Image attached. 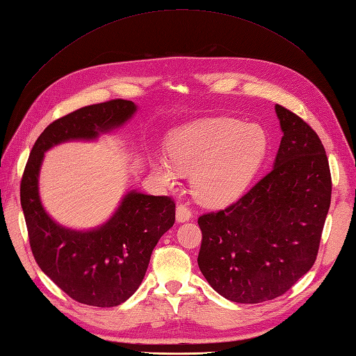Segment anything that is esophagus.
Instances as JSON below:
<instances>
[{
    "label": "esophagus",
    "instance_id": "esophagus-1",
    "mask_svg": "<svg viewBox=\"0 0 356 356\" xmlns=\"http://www.w3.org/2000/svg\"><path fill=\"white\" fill-rule=\"evenodd\" d=\"M191 218V209L184 203H179L177 207V221L178 222H186Z\"/></svg>",
    "mask_w": 356,
    "mask_h": 356
}]
</instances>
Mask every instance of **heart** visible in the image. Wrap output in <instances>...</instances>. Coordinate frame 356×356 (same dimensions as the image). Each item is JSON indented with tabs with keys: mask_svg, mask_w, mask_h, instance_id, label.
Returning a JSON list of instances; mask_svg holds the SVG:
<instances>
[{
	"mask_svg": "<svg viewBox=\"0 0 356 356\" xmlns=\"http://www.w3.org/2000/svg\"><path fill=\"white\" fill-rule=\"evenodd\" d=\"M268 149L258 124L238 118H204L181 127L168 145L169 156H156L152 166L165 184H175L181 172H193L195 196L211 207L238 199L250 187Z\"/></svg>",
	"mask_w": 356,
	"mask_h": 356,
	"instance_id": "1",
	"label": "heart"
}]
</instances>
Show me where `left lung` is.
Masks as SVG:
<instances>
[{
  "label": "left lung",
  "instance_id": "obj_1",
  "mask_svg": "<svg viewBox=\"0 0 356 356\" xmlns=\"http://www.w3.org/2000/svg\"><path fill=\"white\" fill-rule=\"evenodd\" d=\"M276 114L284 136L273 169L230 207L197 220L200 272L234 303L273 300L310 270L331 203L319 136L285 106Z\"/></svg>",
  "mask_w": 356,
  "mask_h": 356
}]
</instances>
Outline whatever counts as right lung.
<instances>
[{
  "instance_id": "obj_1",
  "label": "right lung",
  "mask_w": 356,
  "mask_h": 356,
  "mask_svg": "<svg viewBox=\"0 0 356 356\" xmlns=\"http://www.w3.org/2000/svg\"><path fill=\"white\" fill-rule=\"evenodd\" d=\"M135 111L132 101L111 99L58 118L32 147L20 182V203L37 264L63 293L88 306L114 307L135 293L154 246L175 222V202L169 196L131 191L101 227L71 230L53 221L42 208L38 196L41 161L53 145L96 139L126 123Z\"/></svg>"
}]
</instances>
